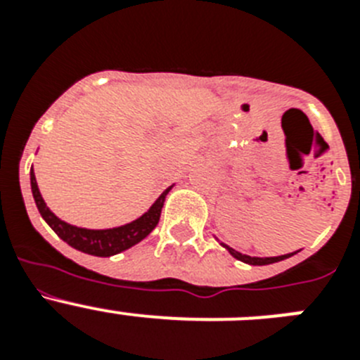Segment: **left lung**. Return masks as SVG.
Instances as JSON below:
<instances>
[{"mask_svg": "<svg viewBox=\"0 0 360 360\" xmlns=\"http://www.w3.org/2000/svg\"><path fill=\"white\" fill-rule=\"evenodd\" d=\"M224 247L232 254V256L236 257V259H240V262H243V263H249V265H270V263L283 262V259H287V257L294 256L295 254V252H292V254H285V256H276V257H252V256H247V254L238 252V250L231 249V247H227V245H224Z\"/></svg>", "mask_w": 360, "mask_h": 360, "instance_id": "obj_1", "label": "left lung"}]
</instances>
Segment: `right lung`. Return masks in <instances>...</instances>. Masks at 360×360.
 Here are the masks:
<instances>
[{
  "label": "right lung",
  "mask_w": 360,
  "mask_h": 360,
  "mask_svg": "<svg viewBox=\"0 0 360 360\" xmlns=\"http://www.w3.org/2000/svg\"><path fill=\"white\" fill-rule=\"evenodd\" d=\"M30 186H32V195H34V200H36V205L39 209L41 216L50 227L53 229L57 236L61 238L63 241L73 247V249L81 250L84 254H91V256L98 257H110L115 256V254L122 252V250L129 249L135 243L144 240L153 229L157 227L158 219H160L162 207H164L165 196L171 191V187L162 193L157 198V202L153 203L149 207L148 212L136 218L131 224H126L122 227L115 229H104V231H91V229H82L75 227V225H70L63 219L57 218L44 203L43 196L39 193V187H37L36 182V174H34V169H30Z\"/></svg>",
  "instance_id": "1"
}]
</instances>
